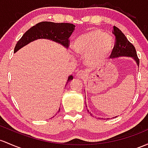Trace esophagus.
<instances>
[{"label": "esophagus", "mask_w": 148, "mask_h": 148, "mask_svg": "<svg viewBox=\"0 0 148 148\" xmlns=\"http://www.w3.org/2000/svg\"><path fill=\"white\" fill-rule=\"evenodd\" d=\"M84 71L82 70H79L77 71V73L76 74V77L77 78H79V79H83L84 77Z\"/></svg>", "instance_id": "esophagus-1"}]
</instances>
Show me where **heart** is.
I'll list each match as a JSON object with an SVG mask.
<instances>
[{
    "mask_svg": "<svg viewBox=\"0 0 148 148\" xmlns=\"http://www.w3.org/2000/svg\"><path fill=\"white\" fill-rule=\"evenodd\" d=\"M113 45L112 38L100 29H90L79 35L73 43L76 53L84 57L86 64L95 66L103 64Z\"/></svg>",
    "mask_w": 148,
    "mask_h": 148,
    "instance_id": "heart-1",
    "label": "heart"
}]
</instances>
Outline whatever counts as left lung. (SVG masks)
<instances>
[{
	"mask_svg": "<svg viewBox=\"0 0 148 148\" xmlns=\"http://www.w3.org/2000/svg\"><path fill=\"white\" fill-rule=\"evenodd\" d=\"M113 34L115 36V45L111 54V58H117L120 57H129L133 58L139 66V59L136 54L135 47L129 41L124 34L116 27L114 26ZM88 112H89L88 110ZM92 115V114H91Z\"/></svg>",
	"mask_w": 148,
	"mask_h": 148,
	"instance_id": "left-lung-1",
	"label": "left lung"
}]
</instances>
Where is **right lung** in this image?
<instances>
[{"instance_id": "right-lung-1", "label": "right lung", "mask_w": 148, "mask_h": 148, "mask_svg": "<svg viewBox=\"0 0 148 148\" xmlns=\"http://www.w3.org/2000/svg\"><path fill=\"white\" fill-rule=\"evenodd\" d=\"M75 29V25L69 23H55L51 22H42L36 24L24 34L14 47V53L28 45L31 42L38 39H48L59 43L68 48L69 38ZM73 79V76L68 77L67 82ZM60 108L59 109V112Z\"/></svg>"}]
</instances>
